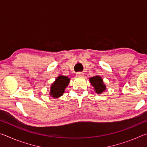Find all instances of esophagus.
<instances>
[{"label":"esophagus","instance_id":"obj_1","mask_svg":"<svg viewBox=\"0 0 147 147\" xmlns=\"http://www.w3.org/2000/svg\"><path fill=\"white\" fill-rule=\"evenodd\" d=\"M76 76L78 77H83L84 76V74L83 73H80V72H79V73H77L76 74Z\"/></svg>","mask_w":147,"mask_h":147}]
</instances>
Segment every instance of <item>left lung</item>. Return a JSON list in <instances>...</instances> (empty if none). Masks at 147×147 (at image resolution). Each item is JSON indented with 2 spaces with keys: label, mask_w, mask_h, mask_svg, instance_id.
I'll list each match as a JSON object with an SVG mask.
<instances>
[{
  "label": "left lung",
  "mask_w": 147,
  "mask_h": 147,
  "mask_svg": "<svg viewBox=\"0 0 147 147\" xmlns=\"http://www.w3.org/2000/svg\"><path fill=\"white\" fill-rule=\"evenodd\" d=\"M89 82L94 88V90L97 94H102L106 91V86L100 76L96 75L89 78Z\"/></svg>",
  "instance_id": "1"
}]
</instances>
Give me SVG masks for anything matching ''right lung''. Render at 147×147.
I'll return each instance as SVG.
<instances>
[{"instance_id": "add662e5", "label": "right lung", "mask_w": 147, "mask_h": 147, "mask_svg": "<svg viewBox=\"0 0 147 147\" xmlns=\"http://www.w3.org/2000/svg\"><path fill=\"white\" fill-rule=\"evenodd\" d=\"M70 78L68 76L59 75L52 84L49 92L50 95L55 98L60 97L63 94L65 89L68 86Z\"/></svg>"}]
</instances>
